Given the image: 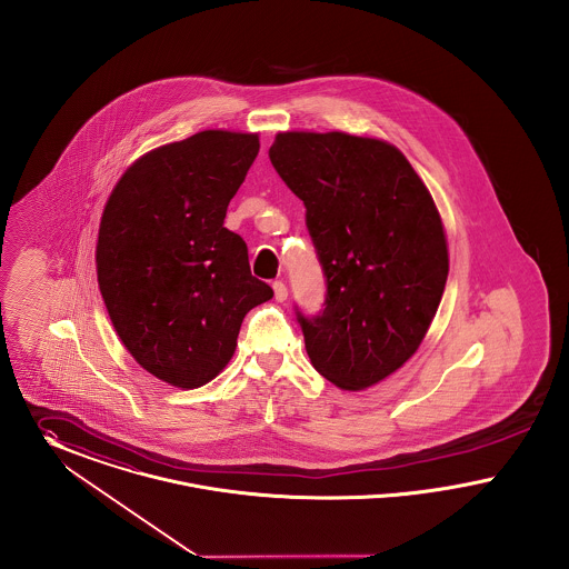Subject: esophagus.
Here are the masks:
<instances>
[{
    "label": "esophagus",
    "instance_id": "esophagus-1",
    "mask_svg": "<svg viewBox=\"0 0 569 569\" xmlns=\"http://www.w3.org/2000/svg\"><path fill=\"white\" fill-rule=\"evenodd\" d=\"M287 296H289L287 284H284L282 280H276V282H273V298H276V301H284Z\"/></svg>",
    "mask_w": 569,
    "mask_h": 569
}]
</instances>
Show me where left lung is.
Returning a JSON list of instances; mask_svg holds the SVG:
<instances>
[{
    "instance_id": "8db88e82",
    "label": "left lung",
    "mask_w": 569,
    "mask_h": 569,
    "mask_svg": "<svg viewBox=\"0 0 569 569\" xmlns=\"http://www.w3.org/2000/svg\"><path fill=\"white\" fill-rule=\"evenodd\" d=\"M276 173L303 201L328 293L298 306L306 353L342 389L383 381L418 351L448 280V241L418 173L386 141L347 132H280Z\"/></svg>"
}]
</instances>
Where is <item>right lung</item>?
<instances>
[{"mask_svg":"<svg viewBox=\"0 0 569 569\" xmlns=\"http://www.w3.org/2000/svg\"><path fill=\"white\" fill-rule=\"evenodd\" d=\"M257 153L259 134L197 132L141 156L102 211L96 270L113 328L176 388L210 383L233 358L248 310L273 296L224 227Z\"/></svg>","mask_w":569,"mask_h":569,"instance_id":"obj_1","label":"right lung"}]
</instances>
